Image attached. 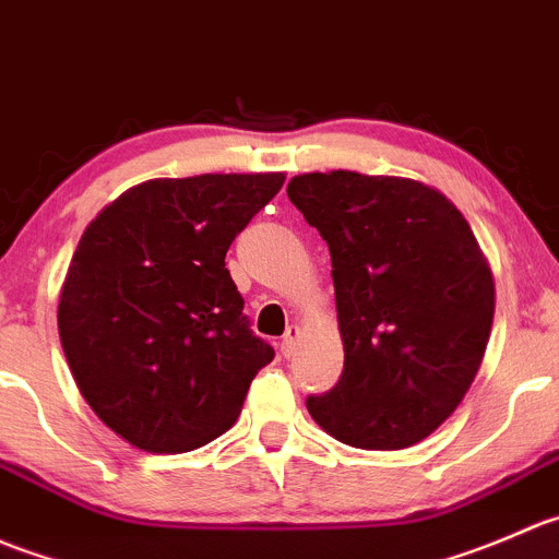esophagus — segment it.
I'll use <instances>...</instances> for the list:
<instances>
[{
  "label": "esophagus",
  "mask_w": 559,
  "mask_h": 559,
  "mask_svg": "<svg viewBox=\"0 0 559 559\" xmlns=\"http://www.w3.org/2000/svg\"><path fill=\"white\" fill-rule=\"evenodd\" d=\"M298 340H301V329L298 325H287L285 336H282V356L290 358L298 350Z\"/></svg>",
  "instance_id": "1"
}]
</instances>
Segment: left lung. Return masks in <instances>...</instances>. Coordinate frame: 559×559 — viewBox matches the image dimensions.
I'll return each instance as SVG.
<instances>
[{
	"label": "left lung",
	"mask_w": 559,
	"mask_h": 559,
	"mask_svg": "<svg viewBox=\"0 0 559 559\" xmlns=\"http://www.w3.org/2000/svg\"><path fill=\"white\" fill-rule=\"evenodd\" d=\"M287 198L331 252L345 369L307 411L364 451L421 443L465 400L495 318V277L440 190L358 170L293 176Z\"/></svg>",
	"instance_id": "left-lung-1"
}]
</instances>
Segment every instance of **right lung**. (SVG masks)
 Wrapping results in <instances>:
<instances>
[{
    "mask_svg": "<svg viewBox=\"0 0 559 559\" xmlns=\"http://www.w3.org/2000/svg\"><path fill=\"white\" fill-rule=\"evenodd\" d=\"M285 174L148 179L86 225L59 293V340L99 421L185 454L239 418L274 347L241 314L225 252Z\"/></svg>",
    "mask_w": 559,
    "mask_h": 559,
    "instance_id": "obj_1",
    "label": "right lung"
}]
</instances>
